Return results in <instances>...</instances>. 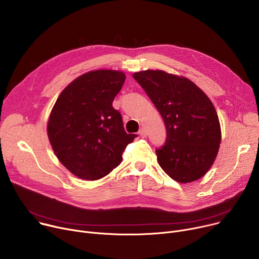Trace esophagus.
Instances as JSON below:
<instances>
[{
	"label": "esophagus",
	"instance_id": "1",
	"mask_svg": "<svg viewBox=\"0 0 259 259\" xmlns=\"http://www.w3.org/2000/svg\"><path fill=\"white\" fill-rule=\"evenodd\" d=\"M138 133H139V135L142 136V137H146L147 136V130L145 128H140Z\"/></svg>",
	"mask_w": 259,
	"mask_h": 259
}]
</instances>
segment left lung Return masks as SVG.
I'll use <instances>...</instances> for the list:
<instances>
[{
  "label": "left lung",
  "instance_id": "8db88e82",
  "mask_svg": "<svg viewBox=\"0 0 259 259\" xmlns=\"http://www.w3.org/2000/svg\"><path fill=\"white\" fill-rule=\"evenodd\" d=\"M160 112L166 140L156 149L161 168L172 180L190 183L203 177L216 159L221 143L217 111L191 80L161 70L133 74Z\"/></svg>",
  "mask_w": 259,
  "mask_h": 259
}]
</instances>
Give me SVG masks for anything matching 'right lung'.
<instances>
[{"label":"right lung","mask_w":259,"mask_h":259,"mask_svg":"<svg viewBox=\"0 0 259 259\" xmlns=\"http://www.w3.org/2000/svg\"><path fill=\"white\" fill-rule=\"evenodd\" d=\"M126 75L96 70L68 84L57 99L48 124L51 145L63 165L76 177L94 181L122 162L136 134H127L112 102Z\"/></svg>","instance_id":"1"}]
</instances>
